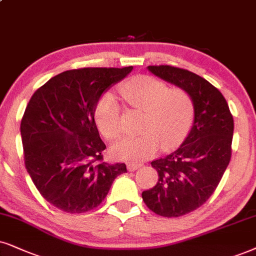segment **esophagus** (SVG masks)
<instances>
[{
    "label": "esophagus",
    "mask_w": 256,
    "mask_h": 256,
    "mask_svg": "<svg viewBox=\"0 0 256 256\" xmlns=\"http://www.w3.org/2000/svg\"><path fill=\"white\" fill-rule=\"evenodd\" d=\"M142 166H143V164H142V163H131V164H128V171H136Z\"/></svg>",
    "instance_id": "34e87169"
}]
</instances>
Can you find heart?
Segmentation results:
<instances>
[{
  "label": "heart",
  "instance_id": "heart-1",
  "mask_svg": "<svg viewBox=\"0 0 256 256\" xmlns=\"http://www.w3.org/2000/svg\"><path fill=\"white\" fill-rule=\"evenodd\" d=\"M120 94L132 108L144 111L138 136H125L112 145L117 160L137 162L152 156L158 148L171 150L182 143L192 128L194 102L180 87H169L150 76L132 78L120 87ZM94 118L102 134L113 139L122 132V108L112 93L102 96Z\"/></svg>",
  "mask_w": 256,
  "mask_h": 256
}]
</instances>
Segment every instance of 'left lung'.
Here are the masks:
<instances>
[{
	"instance_id": "left-lung-1",
	"label": "left lung",
	"mask_w": 256,
	"mask_h": 256,
	"mask_svg": "<svg viewBox=\"0 0 256 256\" xmlns=\"http://www.w3.org/2000/svg\"><path fill=\"white\" fill-rule=\"evenodd\" d=\"M152 74L186 90L194 102V122L182 145L151 162L158 182L142 197L164 218H178L204 204L232 157L234 119L222 93L197 74L172 66H148Z\"/></svg>"
}]
</instances>
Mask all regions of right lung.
<instances>
[{
  "mask_svg": "<svg viewBox=\"0 0 256 256\" xmlns=\"http://www.w3.org/2000/svg\"><path fill=\"white\" fill-rule=\"evenodd\" d=\"M124 68L62 72L36 90L21 120L24 166L42 197L70 214L94 209L124 163L102 162L106 145L94 122L96 106L110 87L131 73Z\"/></svg>",
  "mask_w": 256,
  "mask_h": 256,
  "instance_id": "1",
  "label": "right lung"
}]
</instances>
